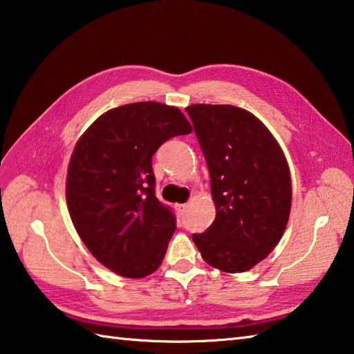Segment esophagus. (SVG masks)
Segmentation results:
<instances>
[{
  "mask_svg": "<svg viewBox=\"0 0 354 354\" xmlns=\"http://www.w3.org/2000/svg\"><path fill=\"white\" fill-rule=\"evenodd\" d=\"M176 209H177V212H178L180 215H183L185 211L187 209V205H186V203H183V205H176Z\"/></svg>",
  "mask_w": 354,
  "mask_h": 354,
  "instance_id": "1",
  "label": "esophagus"
}]
</instances>
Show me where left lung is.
I'll use <instances>...</instances> for the list:
<instances>
[{
  "mask_svg": "<svg viewBox=\"0 0 354 354\" xmlns=\"http://www.w3.org/2000/svg\"><path fill=\"white\" fill-rule=\"evenodd\" d=\"M186 111L215 203L214 223L192 240L212 268L246 272L275 249L286 230L292 206L286 156L268 127L243 108L196 104Z\"/></svg>",
  "mask_w": 354,
  "mask_h": 354,
  "instance_id": "left-lung-1",
  "label": "left lung"
}]
</instances>
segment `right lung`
Segmentation results:
<instances>
[{
	"label": "right lung",
	"instance_id": "right-lung-1",
	"mask_svg": "<svg viewBox=\"0 0 354 354\" xmlns=\"http://www.w3.org/2000/svg\"><path fill=\"white\" fill-rule=\"evenodd\" d=\"M191 131L177 106L149 100L108 110L79 137L66 182L70 217L91 255L120 277H148L163 261L176 217L156 197L151 158Z\"/></svg>",
	"mask_w": 354,
	"mask_h": 354
}]
</instances>
